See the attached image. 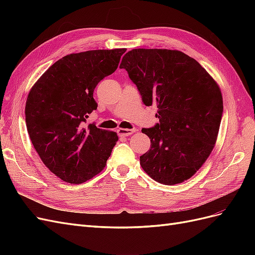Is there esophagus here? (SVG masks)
<instances>
[{"label": "esophagus", "instance_id": "esophagus-1", "mask_svg": "<svg viewBox=\"0 0 255 255\" xmlns=\"http://www.w3.org/2000/svg\"><path fill=\"white\" fill-rule=\"evenodd\" d=\"M135 128H132V129H129V128H119L117 132H118V135L119 136H129V135H132L134 132H135Z\"/></svg>", "mask_w": 255, "mask_h": 255}]
</instances>
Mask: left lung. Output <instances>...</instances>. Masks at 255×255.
<instances>
[{
  "instance_id": "8db88e82",
  "label": "left lung",
  "mask_w": 255,
  "mask_h": 255,
  "mask_svg": "<svg viewBox=\"0 0 255 255\" xmlns=\"http://www.w3.org/2000/svg\"><path fill=\"white\" fill-rule=\"evenodd\" d=\"M126 69L144 105L156 104L159 123L141 132L151 139L140 156L154 181H186L212 153L223 112L218 84L194 58L177 50L134 49L123 56Z\"/></svg>"
}]
</instances>
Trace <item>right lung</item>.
I'll use <instances>...</instances> for the list:
<instances>
[{
	"instance_id": "obj_1",
	"label": "right lung",
	"mask_w": 255,
	"mask_h": 255,
	"mask_svg": "<svg viewBox=\"0 0 255 255\" xmlns=\"http://www.w3.org/2000/svg\"><path fill=\"white\" fill-rule=\"evenodd\" d=\"M126 51L69 54L29 91L25 122L30 140L49 170L67 183L81 184L101 172L118 141L117 133L84 123L98 107L97 85L116 71Z\"/></svg>"
}]
</instances>
